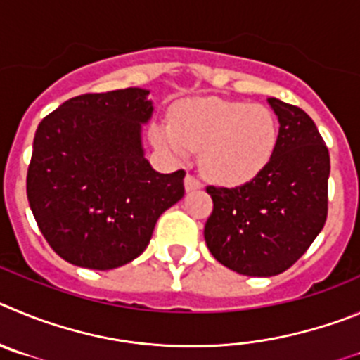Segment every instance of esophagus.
Masks as SVG:
<instances>
[{
	"mask_svg": "<svg viewBox=\"0 0 360 360\" xmlns=\"http://www.w3.org/2000/svg\"><path fill=\"white\" fill-rule=\"evenodd\" d=\"M200 186H202V184H200V181L197 179V177H193L192 174H186V177H184V190H186V192L199 190Z\"/></svg>",
	"mask_w": 360,
	"mask_h": 360,
	"instance_id": "34e87169",
	"label": "esophagus"
}]
</instances>
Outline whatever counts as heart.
<instances>
[{
  "label": "heart",
  "mask_w": 360,
  "mask_h": 360,
  "mask_svg": "<svg viewBox=\"0 0 360 360\" xmlns=\"http://www.w3.org/2000/svg\"><path fill=\"white\" fill-rule=\"evenodd\" d=\"M150 141L176 161L186 160L188 150H202L204 176L238 186L255 179L273 160L278 122L260 103L188 100L174 111L172 124L150 129Z\"/></svg>",
  "instance_id": "1"
}]
</instances>
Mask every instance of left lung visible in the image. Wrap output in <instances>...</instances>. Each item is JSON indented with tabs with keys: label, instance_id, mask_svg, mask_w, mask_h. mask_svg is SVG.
<instances>
[{
	"label": "left lung",
	"instance_id": "obj_1",
	"mask_svg": "<svg viewBox=\"0 0 360 360\" xmlns=\"http://www.w3.org/2000/svg\"><path fill=\"white\" fill-rule=\"evenodd\" d=\"M278 116L273 160L236 188L208 186L213 212L204 240L217 262L245 276H274L296 264L325 226L328 148L303 109L269 98Z\"/></svg>",
	"mask_w": 360,
	"mask_h": 360
}]
</instances>
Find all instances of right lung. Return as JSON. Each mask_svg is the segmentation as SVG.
<instances>
[{"mask_svg": "<svg viewBox=\"0 0 360 360\" xmlns=\"http://www.w3.org/2000/svg\"><path fill=\"white\" fill-rule=\"evenodd\" d=\"M148 89L70 98L35 131L27 195L60 258L109 271L138 258L165 210L183 199L184 170L160 174L145 158Z\"/></svg>", "mask_w": 360, "mask_h": 360, "instance_id": "add662e5", "label": "right lung"}]
</instances>
